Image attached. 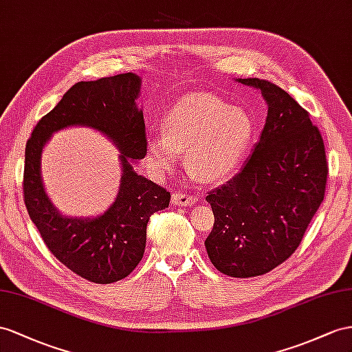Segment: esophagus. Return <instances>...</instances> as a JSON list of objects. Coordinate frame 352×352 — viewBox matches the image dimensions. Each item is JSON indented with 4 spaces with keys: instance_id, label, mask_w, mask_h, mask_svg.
Segmentation results:
<instances>
[{
    "instance_id": "34e87169",
    "label": "esophagus",
    "mask_w": 352,
    "mask_h": 352,
    "mask_svg": "<svg viewBox=\"0 0 352 352\" xmlns=\"http://www.w3.org/2000/svg\"><path fill=\"white\" fill-rule=\"evenodd\" d=\"M196 202V196L188 195L186 192H175L173 195V204L174 205H182V206H188L193 205Z\"/></svg>"
}]
</instances>
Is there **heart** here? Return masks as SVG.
<instances>
[{
  "instance_id": "obj_1",
  "label": "heart",
  "mask_w": 352,
  "mask_h": 352,
  "mask_svg": "<svg viewBox=\"0 0 352 352\" xmlns=\"http://www.w3.org/2000/svg\"><path fill=\"white\" fill-rule=\"evenodd\" d=\"M253 133V119L241 107L210 94L188 95L166 114L164 133L148 137L147 159L155 169L165 170L184 151V165L193 178L221 182L241 166Z\"/></svg>"
}]
</instances>
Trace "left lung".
Instances as JSON below:
<instances>
[{
    "mask_svg": "<svg viewBox=\"0 0 352 352\" xmlns=\"http://www.w3.org/2000/svg\"><path fill=\"white\" fill-rule=\"evenodd\" d=\"M266 124L244 168L206 196L214 228L205 241L211 263L235 278L270 272L300 245L326 192L329 165L321 132L285 90L260 78Z\"/></svg>",
    "mask_w": 352,
    "mask_h": 352,
    "instance_id": "obj_1",
    "label": "left lung"
}]
</instances>
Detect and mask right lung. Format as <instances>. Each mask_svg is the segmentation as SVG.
I'll return each instance as SVG.
<instances>
[{"instance_id":"1","label":"right lung","mask_w":352,"mask_h":352,"mask_svg":"<svg viewBox=\"0 0 352 352\" xmlns=\"http://www.w3.org/2000/svg\"><path fill=\"white\" fill-rule=\"evenodd\" d=\"M141 78L126 73L94 82H78L50 113L35 124L25 148L23 199L50 253L71 272L95 284L128 276L141 262L147 223L169 205L166 188L133 170L131 160L147 155L146 123L135 99ZM85 124L101 130L122 155L121 190L116 202L96 219L62 218L43 192L39 159L43 144L67 125Z\"/></svg>"}]
</instances>
